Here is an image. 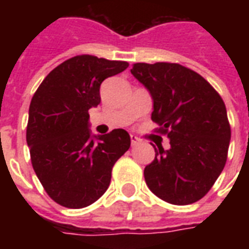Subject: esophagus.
<instances>
[{
	"label": "esophagus",
	"instance_id": "esophagus-1",
	"mask_svg": "<svg viewBox=\"0 0 249 249\" xmlns=\"http://www.w3.org/2000/svg\"><path fill=\"white\" fill-rule=\"evenodd\" d=\"M130 141H132V146H136V144L140 143V138H138L137 136H134V134L130 136Z\"/></svg>",
	"mask_w": 249,
	"mask_h": 249
}]
</instances>
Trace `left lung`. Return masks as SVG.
<instances>
[{
  "label": "left lung",
  "instance_id": "obj_1",
  "mask_svg": "<svg viewBox=\"0 0 249 249\" xmlns=\"http://www.w3.org/2000/svg\"><path fill=\"white\" fill-rule=\"evenodd\" d=\"M130 72L151 94L158 132L170 140L169 150L155 148V159L144 168L148 189L170 204L200 200L228 159L231 130L222 98L181 64L136 63Z\"/></svg>",
  "mask_w": 249,
  "mask_h": 249
}]
</instances>
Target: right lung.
I'll list each match as a JSON object with an SVG mask.
<instances>
[{
	"label": "right lung",
	"instance_id": "add662e5",
	"mask_svg": "<svg viewBox=\"0 0 249 249\" xmlns=\"http://www.w3.org/2000/svg\"><path fill=\"white\" fill-rule=\"evenodd\" d=\"M128 66L73 56L54 68L33 94L27 125L31 161L49 196L66 208L97 201L108 189L112 166L130 147L124 129L105 136H91L89 129V109L101 103V84Z\"/></svg>",
	"mask_w": 249,
	"mask_h": 249
}]
</instances>
